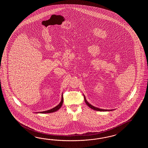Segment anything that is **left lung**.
<instances>
[{
  "label": "left lung",
  "instance_id": "obj_1",
  "mask_svg": "<svg viewBox=\"0 0 148 148\" xmlns=\"http://www.w3.org/2000/svg\"><path fill=\"white\" fill-rule=\"evenodd\" d=\"M84 99H85V103L87 105V106H88L89 107H90V108H91V109H92V110H97V111H109V110H102V109L98 108L97 107H94V106L91 105V104H90L88 103V101L86 100V99L85 96H84Z\"/></svg>",
  "mask_w": 148,
  "mask_h": 148
}]
</instances>
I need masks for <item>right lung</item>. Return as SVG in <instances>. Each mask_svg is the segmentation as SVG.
Listing matches in <instances>:
<instances>
[{"label": "right lung", "instance_id": "right-lung-1", "mask_svg": "<svg viewBox=\"0 0 148 148\" xmlns=\"http://www.w3.org/2000/svg\"><path fill=\"white\" fill-rule=\"evenodd\" d=\"M63 97H62L61 102H60V103H59V104L58 105H57V106L54 107V108H52V109H51L50 110L43 111V112H39V113H53V112H56V111H57V110H58L59 109H60L61 107L62 106V104H63Z\"/></svg>", "mask_w": 148, "mask_h": 148}]
</instances>
